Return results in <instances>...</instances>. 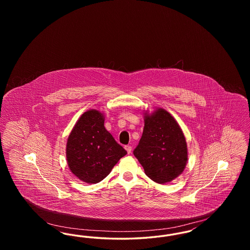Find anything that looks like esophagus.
<instances>
[{
    "label": "esophagus",
    "mask_w": 250,
    "mask_h": 250,
    "mask_svg": "<svg viewBox=\"0 0 250 250\" xmlns=\"http://www.w3.org/2000/svg\"><path fill=\"white\" fill-rule=\"evenodd\" d=\"M125 149L126 150L127 154H131V152H132V147H131L130 145H126V146H125Z\"/></svg>",
    "instance_id": "esophagus-1"
}]
</instances>
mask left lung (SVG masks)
<instances>
[{
	"label": "left lung",
	"mask_w": 250,
	"mask_h": 250,
	"mask_svg": "<svg viewBox=\"0 0 250 250\" xmlns=\"http://www.w3.org/2000/svg\"><path fill=\"white\" fill-rule=\"evenodd\" d=\"M144 128L134 155L145 174L158 184L177 178L186 168L188 154L185 135L177 121L166 109L143 111Z\"/></svg>",
	"instance_id": "8db88e82"
}]
</instances>
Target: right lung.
Returning a JSON list of instances; mask_svg holds the SVG:
<instances>
[{"mask_svg": "<svg viewBox=\"0 0 250 250\" xmlns=\"http://www.w3.org/2000/svg\"><path fill=\"white\" fill-rule=\"evenodd\" d=\"M105 115L89 109L76 122L66 143V161L72 173L87 184L106 178L126 155L104 126Z\"/></svg>", "mask_w": 250, "mask_h": 250, "instance_id": "obj_1", "label": "right lung"}]
</instances>
